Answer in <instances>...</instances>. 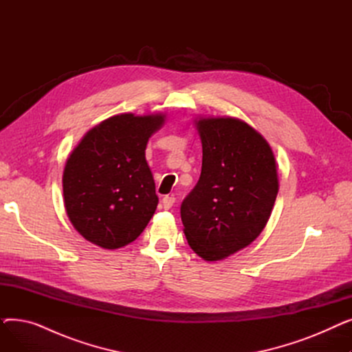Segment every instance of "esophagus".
<instances>
[{
    "label": "esophagus",
    "mask_w": 352,
    "mask_h": 352,
    "mask_svg": "<svg viewBox=\"0 0 352 352\" xmlns=\"http://www.w3.org/2000/svg\"><path fill=\"white\" fill-rule=\"evenodd\" d=\"M174 202H175V197L174 195H165L162 198V206H164L165 210H170L174 206Z\"/></svg>",
    "instance_id": "34e87169"
}]
</instances>
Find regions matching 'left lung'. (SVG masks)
<instances>
[{
    "instance_id": "left-lung-1",
    "label": "left lung",
    "mask_w": 352,
    "mask_h": 352,
    "mask_svg": "<svg viewBox=\"0 0 352 352\" xmlns=\"http://www.w3.org/2000/svg\"><path fill=\"white\" fill-rule=\"evenodd\" d=\"M201 175L181 204L184 234L207 261L245 248L261 234L278 194L275 157L268 142L235 118L197 122Z\"/></svg>"
}]
</instances>
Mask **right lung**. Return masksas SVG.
I'll list each match as a JSON object with an SVG mask.
<instances>
[{
	"instance_id": "obj_1",
	"label": "right lung",
	"mask_w": 352,
	"mask_h": 352,
	"mask_svg": "<svg viewBox=\"0 0 352 352\" xmlns=\"http://www.w3.org/2000/svg\"><path fill=\"white\" fill-rule=\"evenodd\" d=\"M162 122L164 116H114L88 131L69 155L64 204L87 241L116 250L133 243L150 223L158 197L145 148Z\"/></svg>"
}]
</instances>
